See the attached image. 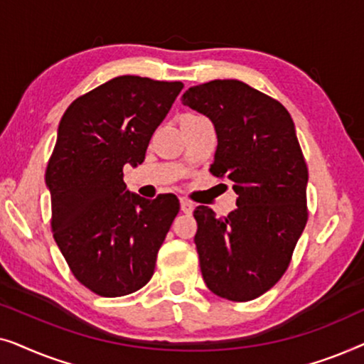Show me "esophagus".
I'll use <instances>...</instances> for the list:
<instances>
[{
  "mask_svg": "<svg viewBox=\"0 0 364 364\" xmlns=\"http://www.w3.org/2000/svg\"><path fill=\"white\" fill-rule=\"evenodd\" d=\"M181 210L183 213H192L193 203L191 200H187V198H181Z\"/></svg>",
  "mask_w": 364,
  "mask_h": 364,
  "instance_id": "obj_1",
  "label": "esophagus"
}]
</instances>
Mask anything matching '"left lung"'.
I'll list each match as a JSON object with an SVG mask.
<instances>
[{
	"instance_id": "obj_1",
	"label": "left lung",
	"mask_w": 364,
	"mask_h": 364,
	"mask_svg": "<svg viewBox=\"0 0 364 364\" xmlns=\"http://www.w3.org/2000/svg\"><path fill=\"white\" fill-rule=\"evenodd\" d=\"M182 104L210 119L217 132L210 172L233 182L237 208L218 218L198 205L196 242L208 290L250 301L290 265L308 220V168L295 124L280 102L237 79L187 89Z\"/></svg>"
}]
</instances>
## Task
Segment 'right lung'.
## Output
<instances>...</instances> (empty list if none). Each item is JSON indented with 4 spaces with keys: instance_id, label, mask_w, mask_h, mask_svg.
<instances>
[{
    "instance_id": "right-lung-1",
    "label": "right lung",
    "mask_w": 364,
    "mask_h": 364,
    "mask_svg": "<svg viewBox=\"0 0 364 364\" xmlns=\"http://www.w3.org/2000/svg\"><path fill=\"white\" fill-rule=\"evenodd\" d=\"M182 82L119 76L66 109L46 168L51 228L79 283L114 298L151 280L178 198L127 191L122 168L144 162Z\"/></svg>"
}]
</instances>
